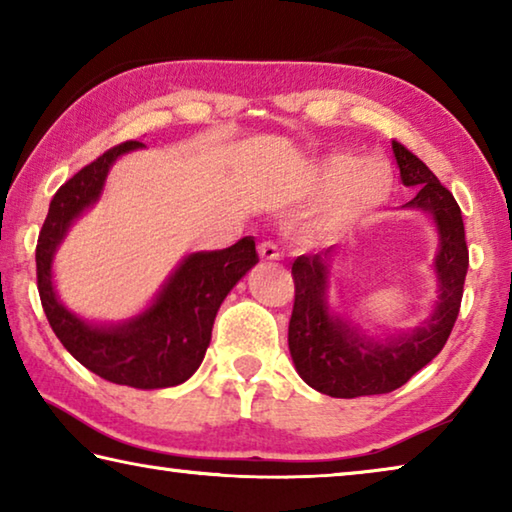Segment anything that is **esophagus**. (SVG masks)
<instances>
[{"instance_id":"34e87169","label":"esophagus","mask_w":512,"mask_h":512,"mask_svg":"<svg viewBox=\"0 0 512 512\" xmlns=\"http://www.w3.org/2000/svg\"><path fill=\"white\" fill-rule=\"evenodd\" d=\"M259 255H262V259H271V262H275V259L282 257L280 248L271 244V241H264V244H259Z\"/></svg>"}]
</instances>
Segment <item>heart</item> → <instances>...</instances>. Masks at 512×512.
<instances>
[{
	"instance_id": "b5f03b06",
	"label": "heart",
	"mask_w": 512,
	"mask_h": 512,
	"mask_svg": "<svg viewBox=\"0 0 512 512\" xmlns=\"http://www.w3.org/2000/svg\"><path fill=\"white\" fill-rule=\"evenodd\" d=\"M320 187L336 192L327 228L352 221L354 216L386 201L393 176L379 162H361L354 155H334L318 171Z\"/></svg>"
}]
</instances>
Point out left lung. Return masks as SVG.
Wrapping results in <instances>:
<instances>
[{
    "instance_id": "8db88e82",
    "label": "left lung",
    "mask_w": 512,
    "mask_h": 512,
    "mask_svg": "<svg viewBox=\"0 0 512 512\" xmlns=\"http://www.w3.org/2000/svg\"><path fill=\"white\" fill-rule=\"evenodd\" d=\"M393 153L402 183L418 189L413 201L404 207L429 212L436 223L440 248L433 266L438 277V300L433 314L420 327L384 341L370 339L327 305L329 262L334 248L300 255L291 266L296 300L289 320V350L298 375L329 397L352 400L391 393L404 386L445 348L461 309L470 264L461 207L418 155L400 142H393Z\"/></svg>"
}]
</instances>
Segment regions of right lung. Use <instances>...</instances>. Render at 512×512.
I'll list each match as a JSON object with an SVG mask.
<instances>
[{"instance_id": "right-lung-1", "label": "right lung", "mask_w": 512, "mask_h": 512, "mask_svg": "<svg viewBox=\"0 0 512 512\" xmlns=\"http://www.w3.org/2000/svg\"><path fill=\"white\" fill-rule=\"evenodd\" d=\"M142 146V142L115 146L58 189L42 223L36 266L42 309L65 350L112 384L153 391L183 384L198 370L212 339L216 311L259 257L253 237L239 239L235 246L223 250L187 255L153 305L126 323L92 325L72 314L58 300L51 280L56 248L69 225L99 201L112 162Z\"/></svg>"}]
</instances>
